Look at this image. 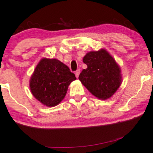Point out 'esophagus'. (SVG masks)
<instances>
[{"instance_id": "1", "label": "esophagus", "mask_w": 153, "mask_h": 153, "mask_svg": "<svg viewBox=\"0 0 153 153\" xmlns=\"http://www.w3.org/2000/svg\"><path fill=\"white\" fill-rule=\"evenodd\" d=\"M79 74H80V69H77L76 71V73H75V75H76V77L77 78H78Z\"/></svg>"}]
</instances>
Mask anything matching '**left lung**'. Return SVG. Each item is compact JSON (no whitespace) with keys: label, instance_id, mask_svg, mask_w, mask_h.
Listing matches in <instances>:
<instances>
[{"label":"left lung","instance_id":"left-lung-1","mask_svg":"<svg viewBox=\"0 0 153 153\" xmlns=\"http://www.w3.org/2000/svg\"><path fill=\"white\" fill-rule=\"evenodd\" d=\"M87 65L78 79L88 91L100 100H107L115 94L122 82L121 68L104 49L88 52L83 58Z\"/></svg>","mask_w":153,"mask_h":153}]
</instances>
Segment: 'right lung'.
Masks as SVG:
<instances>
[{
  "instance_id": "right-lung-1",
  "label": "right lung",
  "mask_w": 153,
  "mask_h": 153,
  "mask_svg": "<svg viewBox=\"0 0 153 153\" xmlns=\"http://www.w3.org/2000/svg\"><path fill=\"white\" fill-rule=\"evenodd\" d=\"M75 74L58 59L43 58L38 63L29 80L33 97L48 107L57 106L65 98Z\"/></svg>"
}]
</instances>
